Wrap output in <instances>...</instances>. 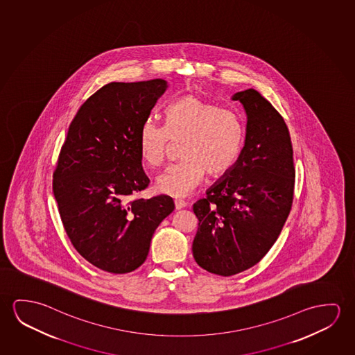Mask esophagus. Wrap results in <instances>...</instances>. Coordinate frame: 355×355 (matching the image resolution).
<instances>
[{
	"label": "esophagus",
	"instance_id": "34e87169",
	"mask_svg": "<svg viewBox=\"0 0 355 355\" xmlns=\"http://www.w3.org/2000/svg\"><path fill=\"white\" fill-rule=\"evenodd\" d=\"M175 207L177 210H180V209L187 207V202L184 200H180V199H175Z\"/></svg>",
	"mask_w": 355,
	"mask_h": 355
}]
</instances>
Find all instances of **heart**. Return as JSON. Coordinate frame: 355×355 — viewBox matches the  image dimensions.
I'll use <instances>...</instances> for the list:
<instances>
[{
	"label": "heart",
	"mask_w": 355,
	"mask_h": 355,
	"mask_svg": "<svg viewBox=\"0 0 355 355\" xmlns=\"http://www.w3.org/2000/svg\"><path fill=\"white\" fill-rule=\"evenodd\" d=\"M164 115L166 126L148 119L139 132L140 155L150 166L164 162L171 139L184 140L180 146L183 159L158 175V191L184 197L199 186L205 172L210 177H220L239 161L245 126L234 110L189 94L168 104Z\"/></svg>",
	"instance_id": "heart-1"
}]
</instances>
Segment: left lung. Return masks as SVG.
Wrapping results in <instances>:
<instances>
[{
    "mask_svg": "<svg viewBox=\"0 0 355 355\" xmlns=\"http://www.w3.org/2000/svg\"><path fill=\"white\" fill-rule=\"evenodd\" d=\"M247 115L245 146L227 173L193 205L199 220L196 262L223 277L253 267L267 254L289 216L295 167L289 129L262 94L232 96Z\"/></svg>",
    "mask_w": 355,
    "mask_h": 355,
    "instance_id": "8db88e82",
    "label": "left lung"
}]
</instances>
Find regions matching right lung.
I'll list each match as a JSON object with an SVG mask.
<instances>
[{"instance_id":"add662e5","label":"right lung","mask_w":355,"mask_h":355,"mask_svg":"<svg viewBox=\"0 0 355 355\" xmlns=\"http://www.w3.org/2000/svg\"><path fill=\"white\" fill-rule=\"evenodd\" d=\"M161 78L110 82L82 104L53 175L61 221L76 251L105 272L130 273L146 261L173 199L137 198L150 180L139 132L167 89Z\"/></svg>"}]
</instances>
